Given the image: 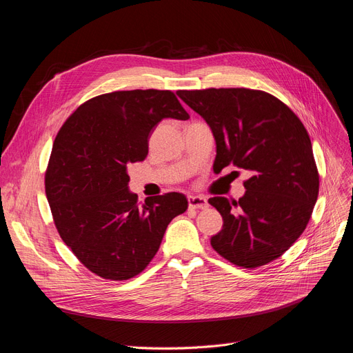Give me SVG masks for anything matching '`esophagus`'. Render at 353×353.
Masks as SVG:
<instances>
[{
	"label": "esophagus",
	"mask_w": 353,
	"mask_h": 353,
	"mask_svg": "<svg viewBox=\"0 0 353 353\" xmlns=\"http://www.w3.org/2000/svg\"><path fill=\"white\" fill-rule=\"evenodd\" d=\"M188 205L192 210H205L208 208V201H206L205 196H201V195H190Z\"/></svg>",
	"instance_id": "34e87169"
}]
</instances>
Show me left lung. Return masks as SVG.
Segmentation results:
<instances>
[{"mask_svg": "<svg viewBox=\"0 0 353 353\" xmlns=\"http://www.w3.org/2000/svg\"><path fill=\"white\" fill-rule=\"evenodd\" d=\"M216 142L214 171L234 165L251 174L239 201L214 196L223 219L214 250L242 268L278 259L302 235L319 192L312 143L301 119L276 97L259 90L178 91Z\"/></svg>", "mask_w": 353, "mask_h": 353, "instance_id": "obj_1", "label": "left lung"}]
</instances>
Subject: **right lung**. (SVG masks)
<instances>
[{
    "label": "right lung",
    "instance_id": "right-lung-1",
    "mask_svg": "<svg viewBox=\"0 0 353 353\" xmlns=\"http://www.w3.org/2000/svg\"><path fill=\"white\" fill-rule=\"evenodd\" d=\"M163 118H190L172 91H115L79 105L55 137L46 172L54 223L78 261L103 279L141 274L168 223L188 208L178 192L139 203L128 190V163L147 158Z\"/></svg>",
    "mask_w": 353,
    "mask_h": 353
}]
</instances>
